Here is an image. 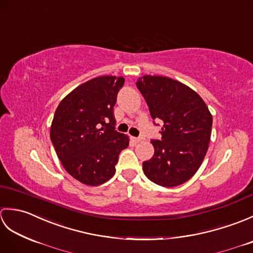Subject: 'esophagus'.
Returning a JSON list of instances; mask_svg holds the SVG:
<instances>
[{
	"instance_id": "obj_1",
	"label": "esophagus",
	"mask_w": 253,
	"mask_h": 253,
	"mask_svg": "<svg viewBox=\"0 0 253 253\" xmlns=\"http://www.w3.org/2000/svg\"><path fill=\"white\" fill-rule=\"evenodd\" d=\"M131 141L133 143H139L141 141V138H137V137H131Z\"/></svg>"
}]
</instances>
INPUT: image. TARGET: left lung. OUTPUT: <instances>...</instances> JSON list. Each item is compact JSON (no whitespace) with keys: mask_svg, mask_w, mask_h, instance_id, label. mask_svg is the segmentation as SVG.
<instances>
[{"mask_svg":"<svg viewBox=\"0 0 253 253\" xmlns=\"http://www.w3.org/2000/svg\"><path fill=\"white\" fill-rule=\"evenodd\" d=\"M155 126L163 124L161 140L152 139L153 157L142 163L148 178L163 187L184 184L196 174L206 157L212 115L201 96L186 84L163 76H143L137 82Z\"/></svg>","mask_w":253,"mask_h":253,"instance_id":"left-lung-1","label":"left lung"}]
</instances>
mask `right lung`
Instances as JSON below:
<instances>
[{
  "label": "right lung",
  "mask_w": 253,
  "mask_h": 253,
  "mask_svg": "<svg viewBox=\"0 0 253 253\" xmlns=\"http://www.w3.org/2000/svg\"><path fill=\"white\" fill-rule=\"evenodd\" d=\"M123 77L102 76L74 89L58 104L51 141L64 169L83 184L98 186L115 174L118 155L129 144L115 130L114 105Z\"/></svg>",
  "instance_id": "add662e5"
}]
</instances>
